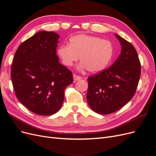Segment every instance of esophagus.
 Segmentation results:
<instances>
[{
    "instance_id": "1",
    "label": "esophagus",
    "mask_w": 156,
    "mask_h": 156,
    "mask_svg": "<svg viewBox=\"0 0 156 156\" xmlns=\"http://www.w3.org/2000/svg\"><path fill=\"white\" fill-rule=\"evenodd\" d=\"M73 80H74L75 81H79V80H80V79H82V78H81V77L78 76V75H75V74H74V75H73Z\"/></svg>"
}]
</instances>
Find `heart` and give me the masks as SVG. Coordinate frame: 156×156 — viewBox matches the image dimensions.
<instances>
[{
    "label": "heart",
    "instance_id": "1",
    "mask_svg": "<svg viewBox=\"0 0 156 156\" xmlns=\"http://www.w3.org/2000/svg\"><path fill=\"white\" fill-rule=\"evenodd\" d=\"M111 42L100 37L80 34L71 37L69 45H62L57 54L66 66H71L80 56L79 68H87L90 72L96 73L104 69L113 56Z\"/></svg>",
    "mask_w": 156,
    "mask_h": 156
}]
</instances>
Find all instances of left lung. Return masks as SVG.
<instances>
[{
  "label": "left lung",
  "instance_id": "left-lung-1",
  "mask_svg": "<svg viewBox=\"0 0 156 156\" xmlns=\"http://www.w3.org/2000/svg\"><path fill=\"white\" fill-rule=\"evenodd\" d=\"M122 46L120 56L110 68L88 78V104L98 114L117 111L133 97L140 76V63L133 47L115 34Z\"/></svg>",
  "mask_w": 156,
  "mask_h": 156
}]
</instances>
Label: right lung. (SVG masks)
<instances>
[{"label": "right lung", "mask_w": 156, "mask_h": 156, "mask_svg": "<svg viewBox=\"0 0 156 156\" xmlns=\"http://www.w3.org/2000/svg\"><path fill=\"white\" fill-rule=\"evenodd\" d=\"M60 36L39 31L20 45L13 56L11 78L16 95L35 114L50 116L58 112L64 90L73 82L70 70L56 55Z\"/></svg>", "instance_id": "right-lung-1"}]
</instances>
